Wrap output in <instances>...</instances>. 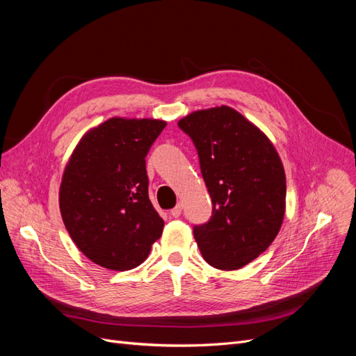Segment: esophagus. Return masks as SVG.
Returning <instances> with one entry per match:
<instances>
[{"instance_id": "34e87169", "label": "esophagus", "mask_w": 356, "mask_h": 356, "mask_svg": "<svg viewBox=\"0 0 356 356\" xmlns=\"http://www.w3.org/2000/svg\"><path fill=\"white\" fill-rule=\"evenodd\" d=\"M181 212H182V204L181 203H178L177 207L170 211V217H174V218H178L179 215H181Z\"/></svg>"}]
</instances>
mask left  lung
<instances>
[{
  "mask_svg": "<svg viewBox=\"0 0 356 356\" xmlns=\"http://www.w3.org/2000/svg\"><path fill=\"white\" fill-rule=\"evenodd\" d=\"M199 156L212 215L193 227L208 264L236 270L275 241L285 213L286 181L273 144L230 106L196 111L178 122Z\"/></svg>",
  "mask_w": 356,
  "mask_h": 356,
  "instance_id": "1",
  "label": "left lung"
}]
</instances>
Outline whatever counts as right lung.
<instances>
[{
    "label": "right lung",
    "mask_w": 356,
    "mask_h": 356,
    "mask_svg": "<svg viewBox=\"0 0 356 356\" xmlns=\"http://www.w3.org/2000/svg\"><path fill=\"white\" fill-rule=\"evenodd\" d=\"M165 127L152 118H110L81 138L63 172V224L79 250L110 270L141 264L163 232L148 197L145 156Z\"/></svg>",
    "instance_id": "obj_1"
}]
</instances>
